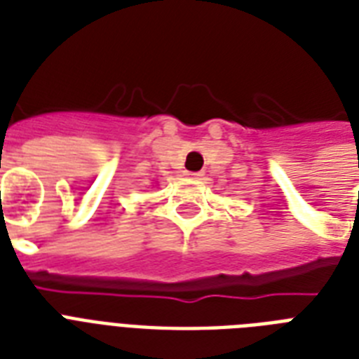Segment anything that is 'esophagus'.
<instances>
[{
	"instance_id": "obj_1",
	"label": "esophagus",
	"mask_w": 359,
	"mask_h": 359,
	"mask_svg": "<svg viewBox=\"0 0 359 359\" xmlns=\"http://www.w3.org/2000/svg\"><path fill=\"white\" fill-rule=\"evenodd\" d=\"M188 177H190V179H201L203 173L201 171H196V173H188Z\"/></svg>"
}]
</instances>
